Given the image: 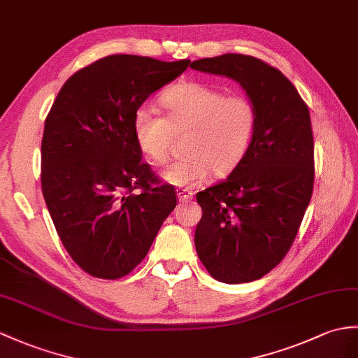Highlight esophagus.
Returning <instances> with one entry per match:
<instances>
[{
  "mask_svg": "<svg viewBox=\"0 0 358 358\" xmlns=\"http://www.w3.org/2000/svg\"><path fill=\"white\" fill-rule=\"evenodd\" d=\"M177 195H178L180 203H187L194 198V192L189 189H177Z\"/></svg>",
  "mask_w": 358,
  "mask_h": 358,
  "instance_id": "34e87169",
  "label": "esophagus"
}]
</instances>
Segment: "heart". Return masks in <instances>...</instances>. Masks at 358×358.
I'll return each mask as SVG.
<instances>
[{"label":"heart","mask_w":358,"mask_h":358,"mask_svg":"<svg viewBox=\"0 0 358 358\" xmlns=\"http://www.w3.org/2000/svg\"><path fill=\"white\" fill-rule=\"evenodd\" d=\"M164 117L141 106L132 119V134L143 155L155 164L169 159L173 134L186 131V154L163 171L173 186L195 187L215 176L227 177L245 160L256 136V103L245 94H226L203 82H181L163 91Z\"/></svg>","instance_id":"heart-1"}]
</instances>
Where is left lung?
Wrapping results in <instances>:
<instances>
[{
	"label": "left lung",
	"mask_w": 358,
	"mask_h": 358,
	"mask_svg": "<svg viewBox=\"0 0 358 358\" xmlns=\"http://www.w3.org/2000/svg\"><path fill=\"white\" fill-rule=\"evenodd\" d=\"M190 69L239 82L259 122L250 152L226 181L196 194L199 261L226 284L261 279L284 259L314 187V137L308 105L273 65L248 55L204 57Z\"/></svg>",
	"instance_id": "8db88e82"
}]
</instances>
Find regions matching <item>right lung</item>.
Instances as JSON below:
<instances>
[{
  "label": "right lung",
  "mask_w": 358,
  "mask_h": 358,
  "mask_svg": "<svg viewBox=\"0 0 358 358\" xmlns=\"http://www.w3.org/2000/svg\"><path fill=\"white\" fill-rule=\"evenodd\" d=\"M190 61L111 55L78 70L48 111L41 185L65 250L90 276L120 279L145 259L177 192L141 152L132 119Z\"/></svg>",
  "instance_id": "obj_1"
}]
</instances>
